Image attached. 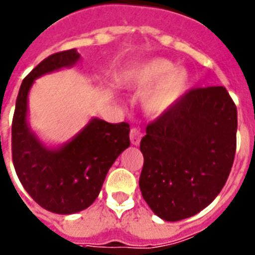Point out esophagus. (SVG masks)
<instances>
[{
	"mask_svg": "<svg viewBox=\"0 0 255 255\" xmlns=\"http://www.w3.org/2000/svg\"><path fill=\"white\" fill-rule=\"evenodd\" d=\"M141 136H143V134H141L139 128H131V129H130V141H131V144L139 145Z\"/></svg>",
	"mask_w": 255,
	"mask_h": 255,
	"instance_id": "34e87169",
	"label": "esophagus"
}]
</instances>
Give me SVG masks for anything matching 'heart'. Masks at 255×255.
<instances>
[{
    "label": "heart",
    "instance_id": "obj_1",
    "mask_svg": "<svg viewBox=\"0 0 255 255\" xmlns=\"http://www.w3.org/2000/svg\"><path fill=\"white\" fill-rule=\"evenodd\" d=\"M132 88L148 89L157 84L147 98V108L152 112H163L181 98L188 87V71L166 58H152L132 67L128 74Z\"/></svg>",
    "mask_w": 255,
    "mask_h": 255
}]
</instances>
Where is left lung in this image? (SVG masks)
Masks as SVG:
<instances>
[{
    "mask_svg": "<svg viewBox=\"0 0 255 255\" xmlns=\"http://www.w3.org/2000/svg\"><path fill=\"white\" fill-rule=\"evenodd\" d=\"M238 111L225 87L195 88L147 126L141 195L164 221L197 215L220 194L236 152Z\"/></svg>",
    "mask_w": 255,
    "mask_h": 255,
    "instance_id": "obj_1",
    "label": "left lung"
}]
</instances>
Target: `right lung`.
<instances>
[{
    "instance_id": "1",
    "label": "right lung",
    "mask_w": 255,
    "mask_h": 255,
    "mask_svg": "<svg viewBox=\"0 0 255 255\" xmlns=\"http://www.w3.org/2000/svg\"><path fill=\"white\" fill-rule=\"evenodd\" d=\"M75 48L44 58L22 80L11 130L13 167L20 182L42 208L71 215L88 208L100 194L115 159L130 145L128 123L110 124L92 119L62 147H46L26 121L28 94L44 74L76 64Z\"/></svg>"
}]
</instances>
